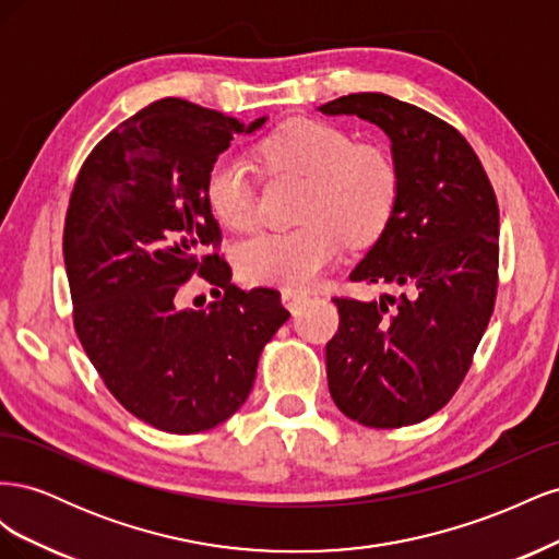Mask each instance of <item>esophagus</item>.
Wrapping results in <instances>:
<instances>
[{
    "label": "esophagus",
    "instance_id": "1",
    "mask_svg": "<svg viewBox=\"0 0 559 559\" xmlns=\"http://www.w3.org/2000/svg\"><path fill=\"white\" fill-rule=\"evenodd\" d=\"M306 300H308V294H302V292H292V289H284V292H282L284 308L292 310V312H296Z\"/></svg>",
    "mask_w": 559,
    "mask_h": 559
}]
</instances>
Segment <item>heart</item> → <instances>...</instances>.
Masks as SVG:
<instances>
[{
	"label": "heart",
	"mask_w": 559,
	"mask_h": 559,
	"mask_svg": "<svg viewBox=\"0 0 559 559\" xmlns=\"http://www.w3.org/2000/svg\"><path fill=\"white\" fill-rule=\"evenodd\" d=\"M273 173L310 177L300 222L292 230H263L235 249L249 284L308 289L337 261L345 240L368 245L386 228L399 198V170L384 148L354 144L352 134L317 118H292L257 146ZM212 214L233 230L257 224V183L245 160L222 156L205 179Z\"/></svg>",
	"instance_id": "obj_1"
}]
</instances>
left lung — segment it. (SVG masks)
Segmentation results:
<instances>
[{"instance_id": "8db88e82", "label": "left lung", "mask_w": 559, "mask_h": 559, "mask_svg": "<svg viewBox=\"0 0 559 559\" xmlns=\"http://www.w3.org/2000/svg\"><path fill=\"white\" fill-rule=\"evenodd\" d=\"M319 111L376 123L399 170L394 214L349 275L396 294L333 298L341 326L326 345L329 392L364 427L417 425L452 399L492 317L497 195L471 144L425 109L352 93Z\"/></svg>"}]
</instances>
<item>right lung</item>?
<instances>
[{
  "label": "right lung",
  "instance_id": "right-lung-1",
  "mask_svg": "<svg viewBox=\"0 0 559 559\" xmlns=\"http://www.w3.org/2000/svg\"><path fill=\"white\" fill-rule=\"evenodd\" d=\"M245 126L165 97L99 142L76 177L64 218L74 329L128 413L167 433H198L247 401L261 349L289 319L280 292H242L218 257L205 179ZM193 272L222 288L207 311L176 294Z\"/></svg>",
  "mask_w": 559,
  "mask_h": 559
}]
</instances>
